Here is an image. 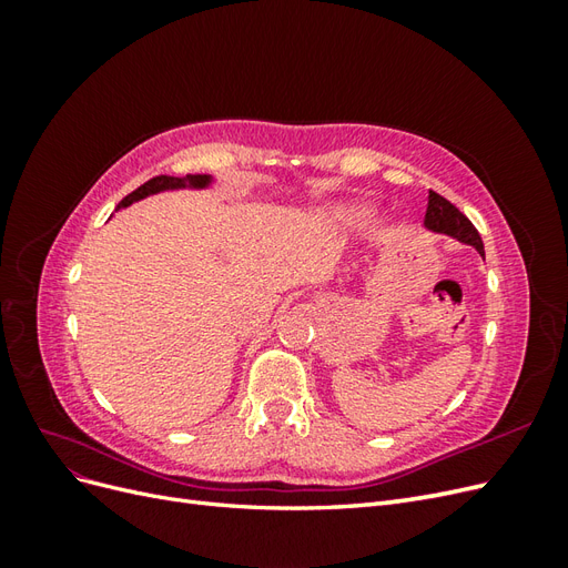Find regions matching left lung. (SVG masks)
Segmentation results:
<instances>
[{
  "label": "left lung",
  "instance_id": "left-lung-1",
  "mask_svg": "<svg viewBox=\"0 0 568 568\" xmlns=\"http://www.w3.org/2000/svg\"><path fill=\"white\" fill-rule=\"evenodd\" d=\"M424 227L434 234H445L453 236L457 242L474 246L480 255H486L484 251V242H480V234L476 232V227L469 222V217L459 213L455 205L443 199L436 192H428V209L424 215Z\"/></svg>",
  "mask_w": 568,
  "mask_h": 568
}]
</instances>
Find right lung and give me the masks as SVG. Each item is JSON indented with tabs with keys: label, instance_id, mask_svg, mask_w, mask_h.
<instances>
[{
	"label": "right lung",
	"instance_id": "1",
	"mask_svg": "<svg viewBox=\"0 0 568 568\" xmlns=\"http://www.w3.org/2000/svg\"><path fill=\"white\" fill-rule=\"evenodd\" d=\"M215 182L213 175H186V178H170V175H159L149 182H144L140 189H134L132 194H128L123 201L118 203V209H128L130 203L142 201L146 196L161 194V192H173V189H209Z\"/></svg>",
	"mask_w": 568,
	"mask_h": 568
}]
</instances>
